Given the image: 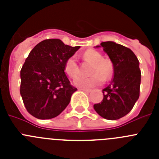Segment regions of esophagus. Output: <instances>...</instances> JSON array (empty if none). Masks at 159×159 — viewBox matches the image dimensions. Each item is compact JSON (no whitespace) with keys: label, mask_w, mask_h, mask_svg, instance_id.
Masks as SVG:
<instances>
[{"label":"esophagus","mask_w":159,"mask_h":159,"mask_svg":"<svg viewBox=\"0 0 159 159\" xmlns=\"http://www.w3.org/2000/svg\"><path fill=\"white\" fill-rule=\"evenodd\" d=\"M80 90H82V91H84V92H87V93H88V92H91V90H90V89H86V88H81Z\"/></svg>","instance_id":"esophagus-1"}]
</instances>
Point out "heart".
I'll return each mask as SVG.
<instances>
[{
	"mask_svg": "<svg viewBox=\"0 0 159 159\" xmlns=\"http://www.w3.org/2000/svg\"><path fill=\"white\" fill-rule=\"evenodd\" d=\"M86 62L92 64L90 67L89 77L80 76L74 80L75 86L81 88H91L99 86L103 80H108L113 75L114 65L111 60L108 58H103L102 55L96 50L88 49L83 55ZM64 70L71 78H75L80 74V67L75 57H71L66 60Z\"/></svg>",
	"mask_w": 159,
	"mask_h": 159,
	"instance_id": "obj_1",
	"label": "heart"
}]
</instances>
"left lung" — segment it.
Returning a JSON list of instances; mask_svg holds the SVG:
<instances>
[{
	"label": "left lung",
	"instance_id": "1",
	"mask_svg": "<svg viewBox=\"0 0 159 159\" xmlns=\"http://www.w3.org/2000/svg\"><path fill=\"white\" fill-rule=\"evenodd\" d=\"M114 65L111 83L102 89L103 99L94 104V109L101 117L116 120L132 110L139 97L141 71L139 62L128 48L112 41L100 44Z\"/></svg>",
	"mask_w": 159,
	"mask_h": 159
}]
</instances>
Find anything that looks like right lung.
Returning <instances> with one entry per match:
<instances>
[{
    "label": "right lung",
    "instance_id": "right-lung-1",
    "mask_svg": "<svg viewBox=\"0 0 159 159\" xmlns=\"http://www.w3.org/2000/svg\"><path fill=\"white\" fill-rule=\"evenodd\" d=\"M80 46L65 45L59 39L36 44L20 70V92L27 111L39 119L57 117L77 90L64 72L66 60Z\"/></svg>",
    "mask_w": 159,
    "mask_h": 159
}]
</instances>
